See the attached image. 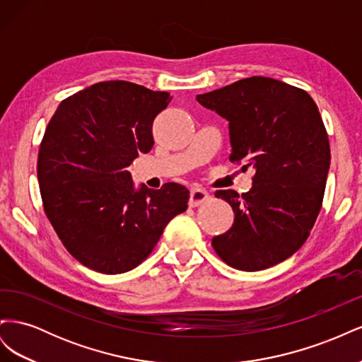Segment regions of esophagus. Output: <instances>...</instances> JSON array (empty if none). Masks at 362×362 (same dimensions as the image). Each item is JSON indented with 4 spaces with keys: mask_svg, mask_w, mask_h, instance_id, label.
Segmentation results:
<instances>
[{
    "mask_svg": "<svg viewBox=\"0 0 362 362\" xmlns=\"http://www.w3.org/2000/svg\"><path fill=\"white\" fill-rule=\"evenodd\" d=\"M206 201H210V193H208L204 189H201V187H193L192 189L190 199H189L190 206H199V205L205 204Z\"/></svg>",
    "mask_w": 362,
    "mask_h": 362,
    "instance_id": "obj_1",
    "label": "esophagus"
}]
</instances>
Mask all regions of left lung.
I'll list each match as a JSON object with an SVG mask.
<instances>
[{
  "instance_id": "8db88e82",
  "label": "left lung",
  "mask_w": 362,
  "mask_h": 362,
  "mask_svg": "<svg viewBox=\"0 0 362 362\" xmlns=\"http://www.w3.org/2000/svg\"><path fill=\"white\" fill-rule=\"evenodd\" d=\"M229 122V161L252 166V189L217 190L234 223L213 237L228 266L257 272L298 250L320 213L331 163L326 128L313 98L299 87L250 76L196 96Z\"/></svg>"
}]
</instances>
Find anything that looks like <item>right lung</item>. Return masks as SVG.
<instances>
[{
    "label": "right lung",
    "mask_w": 362,
    "mask_h": 362,
    "mask_svg": "<svg viewBox=\"0 0 362 362\" xmlns=\"http://www.w3.org/2000/svg\"><path fill=\"white\" fill-rule=\"evenodd\" d=\"M170 101L168 92L103 81L66 98L51 117L37 157L43 210L83 266L107 275L137 267L187 210L184 185L134 190L127 170L154 146L152 124Z\"/></svg>",
    "instance_id": "add662e5"
}]
</instances>
